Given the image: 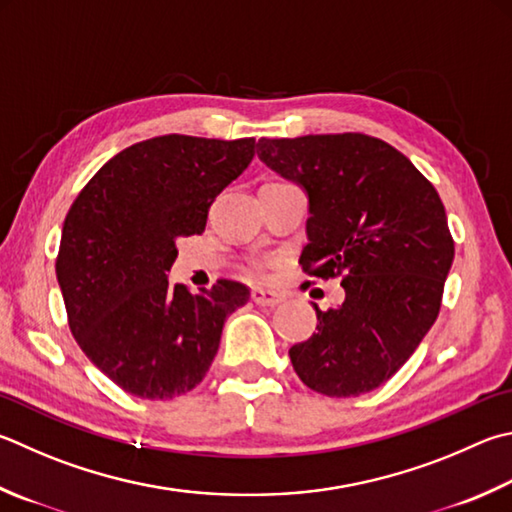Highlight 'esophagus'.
Wrapping results in <instances>:
<instances>
[{
	"instance_id": "esophagus-1",
	"label": "esophagus",
	"mask_w": 512,
	"mask_h": 512,
	"mask_svg": "<svg viewBox=\"0 0 512 512\" xmlns=\"http://www.w3.org/2000/svg\"><path fill=\"white\" fill-rule=\"evenodd\" d=\"M250 297H253V302L257 306H277V304L284 302V295L275 293V291H266V288H253Z\"/></svg>"
}]
</instances>
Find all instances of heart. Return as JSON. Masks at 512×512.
Wrapping results in <instances>:
<instances>
[{
    "label": "heart",
    "instance_id": "heart-1",
    "mask_svg": "<svg viewBox=\"0 0 512 512\" xmlns=\"http://www.w3.org/2000/svg\"><path fill=\"white\" fill-rule=\"evenodd\" d=\"M253 271H259V268H253Z\"/></svg>",
    "mask_w": 512,
    "mask_h": 512
}]
</instances>
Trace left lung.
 I'll use <instances>...</instances> for the list:
<instances>
[{"label": "left lung", "mask_w": 512, "mask_h": 512, "mask_svg": "<svg viewBox=\"0 0 512 512\" xmlns=\"http://www.w3.org/2000/svg\"><path fill=\"white\" fill-rule=\"evenodd\" d=\"M257 156L309 194L302 271L345 288L336 309L313 304L318 331L288 351L295 374L324 396L367 394L439 315L454 259L439 192L396 147L358 132L262 138Z\"/></svg>", "instance_id": "1"}]
</instances>
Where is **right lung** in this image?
<instances>
[{"label": "right lung", "mask_w": 512, "mask_h": 512, "mask_svg": "<svg viewBox=\"0 0 512 512\" xmlns=\"http://www.w3.org/2000/svg\"><path fill=\"white\" fill-rule=\"evenodd\" d=\"M255 147V138H147L102 165L69 208L55 259L69 329L127 394L167 401L197 387L226 318L248 302L239 282L192 295L167 271L174 239L206 230L212 201Z\"/></svg>", "instance_id": "1"}]
</instances>
